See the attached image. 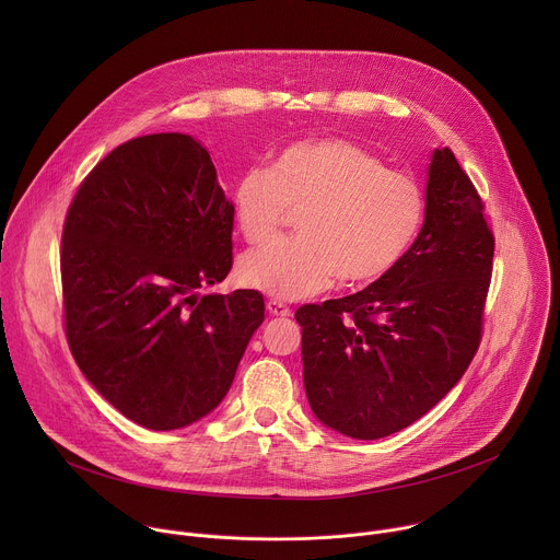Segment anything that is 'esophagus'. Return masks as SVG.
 I'll return each mask as SVG.
<instances>
[{"label": "esophagus", "mask_w": 560, "mask_h": 560, "mask_svg": "<svg viewBox=\"0 0 560 560\" xmlns=\"http://www.w3.org/2000/svg\"><path fill=\"white\" fill-rule=\"evenodd\" d=\"M266 307H268V312H270L272 316H290V314H292V310H290L285 303L277 301V299H270V301L266 303Z\"/></svg>", "instance_id": "1"}]
</instances>
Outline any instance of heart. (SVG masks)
Returning <instances> with one entry per match:
<instances>
[{"label": "heart", "mask_w": 560, "mask_h": 560, "mask_svg": "<svg viewBox=\"0 0 560 560\" xmlns=\"http://www.w3.org/2000/svg\"><path fill=\"white\" fill-rule=\"evenodd\" d=\"M248 244H266L299 212L301 236L248 253L236 266L246 288L294 301L326 290L378 283L410 255L425 221L423 188L387 171L363 145L318 137L285 145L272 168L250 166L232 188Z\"/></svg>", "instance_id": "obj_1"}]
</instances>
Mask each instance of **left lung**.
<instances>
[{"label": "left lung", "mask_w": 560, "mask_h": 560, "mask_svg": "<svg viewBox=\"0 0 560 560\" xmlns=\"http://www.w3.org/2000/svg\"><path fill=\"white\" fill-rule=\"evenodd\" d=\"M492 259L481 195L454 152L436 150L425 221L401 266L357 294L294 312L316 419L372 441L428 415L481 346Z\"/></svg>", "instance_id": "left-lung-1"}]
</instances>
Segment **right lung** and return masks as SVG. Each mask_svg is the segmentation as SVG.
<instances>
[{
  "label": "right lung",
  "mask_w": 560,
  "mask_h": 560,
  "mask_svg": "<svg viewBox=\"0 0 560 560\" xmlns=\"http://www.w3.org/2000/svg\"><path fill=\"white\" fill-rule=\"evenodd\" d=\"M232 225L210 154L179 132L117 145L68 206V348L106 401L148 430L212 412L264 322L257 290L197 294L228 277Z\"/></svg>",
  "instance_id": "add662e5"
}]
</instances>
